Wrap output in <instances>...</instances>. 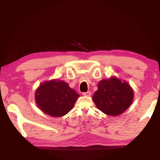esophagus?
<instances>
[{"label":"esophagus","mask_w":160,"mask_h":160,"mask_svg":"<svg viewBox=\"0 0 160 160\" xmlns=\"http://www.w3.org/2000/svg\"><path fill=\"white\" fill-rule=\"evenodd\" d=\"M91 95H92L91 92H89V91L87 92H83V95L84 96H90Z\"/></svg>","instance_id":"1"}]
</instances>
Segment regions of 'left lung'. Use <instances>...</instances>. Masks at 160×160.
<instances>
[{"instance_id": "obj_1", "label": "left lung", "mask_w": 160, "mask_h": 160, "mask_svg": "<svg viewBox=\"0 0 160 160\" xmlns=\"http://www.w3.org/2000/svg\"><path fill=\"white\" fill-rule=\"evenodd\" d=\"M92 100L97 108L106 115L118 116L132 104L134 91L125 81L116 76L100 81Z\"/></svg>"}]
</instances>
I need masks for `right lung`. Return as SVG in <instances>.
<instances>
[{"instance_id": "right-lung-1", "label": "right lung", "mask_w": 160, "mask_h": 160, "mask_svg": "<svg viewBox=\"0 0 160 160\" xmlns=\"http://www.w3.org/2000/svg\"><path fill=\"white\" fill-rule=\"evenodd\" d=\"M79 95L64 81L52 79L43 82L35 92V100L39 109L52 117L66 115Z\"/></svg>"}]
</instances>
